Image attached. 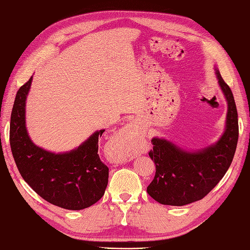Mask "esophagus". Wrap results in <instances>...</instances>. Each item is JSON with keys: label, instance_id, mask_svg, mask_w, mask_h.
<instances>
[{"label": "esophagus", "instance_id": "esophagus-1", "mask_svg": "<svg viewBox=\"0 0 250 250\" xmlns=\"http://www.w3.org/2000/svg\"><path fill=\"white\" fill-rule=\"evenodd\" d=\"M120 138L125 145H127L128 146H132L136 142H138L139 134H138V129H137V125L135 122H131V123L127 124L126 126L123 127V128H122Z\"/></svg>", "mask_w": 250, "mask_h": 250}]
</instances>
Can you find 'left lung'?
<instances>
[{"label":"left lung","mask_w":250,"mask_h":250,"mask_svg":"<svg viewBox=\"0 0 250 250\" xmlns=\"http://www.w3.org/2000/svg\"><path fill=\"white\" fill-rule=\"evenodd\" d=\"M218 83L226 97V128L215 144L187 151L164 138L152 139L149 155L155 163V176L146 191L163 205L183 206L205 197L230 167L238 140L237 110L231 88L216 68Z\"/></svg>","instance_id":"left-lung-1"}]
</instances>
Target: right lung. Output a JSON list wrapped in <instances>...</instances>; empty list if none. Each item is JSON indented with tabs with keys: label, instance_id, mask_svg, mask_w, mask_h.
<instances>
[{
	"label": "right lung",
	"instance_id": "obj_1",
	"mask_svg": "<svg viewBox=\"0 0 250 250\" xmlns=\"http://www.w3.org/2000/svg\"><path fill=\"white\" fill-rule=\"evenodd\" d=\"M32 76L17 91L11 115L9 142L20 175L45 201L64 209L81 210L98 202L108 186L109 168L100 161L95 131L83 144L54 153L33 144L25 127V100Z\"/></svg>",
	"mask_w": 250,
	"mask_h": 250
}]
</instances>
